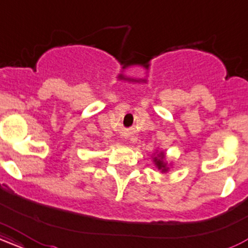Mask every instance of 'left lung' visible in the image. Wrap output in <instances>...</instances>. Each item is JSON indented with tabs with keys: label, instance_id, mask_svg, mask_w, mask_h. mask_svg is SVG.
<instances>
[{
	"label": "left lung",
	"instance_id": "8db88e82",
	"mask_svg": "<svg viewBox=\"0 0 248 248\" xmlns=\"http://www.w3.org/2000/svg\"><path fill=\"white\" fill-rule=\"evenodd\" d=\"M152 158H153L154 164H155V167L157 168V169L160 170L162 173H167L168 171H169L170 167H171V163L168 164L167 155L163 150L156 149L155 153L153 154Z\"/></svg>",
	"mask_w": 248,
	"mask_h": 248
}]
</instances>
